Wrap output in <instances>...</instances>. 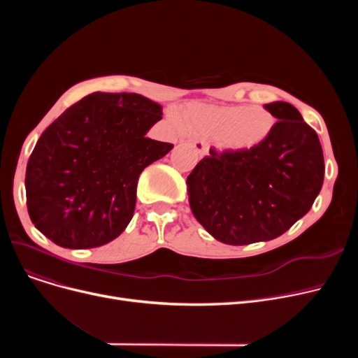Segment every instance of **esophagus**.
<instances>
[{
  "label": "esophagus",
  "mask_w": 358,
  "mask_h": 358,
  "mask_svg": "<svg viewBox=\"0 0 358 358\" xmlns=\"http://www.w3.org/2000/svg\"><path fill=\"white\" fill-rule=\"evenodd\" d=\"M192 146L194 148L196 154H197L199 157H204L206 154H208V143H206V142L201 141V139L194 141V142L192 143Z\"/></svg>",
  "instance_id": "esophagus-1"
}]
</instances>
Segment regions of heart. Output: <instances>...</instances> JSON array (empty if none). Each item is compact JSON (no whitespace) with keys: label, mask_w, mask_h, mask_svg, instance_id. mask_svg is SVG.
Instances as JSON below:
<instances>
[{"label":"heart","mask_w":358,"mask_h":358,"mask_svg":"<svg viewBox=\"0 0 358 358\" xmlns=\"http://www.w3.org/2000/svg\"><path fill=\"white\" fill-rule=\"evenodd\" d=\"M184 130L215 138L219 148L234 154H250L264 145L277 119L262 106L192 104L180 111Z\"/></svg>","instance_id":"b5f03b06"}]
</instances>
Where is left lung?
Returning a JSON list of instances; mask_svg holds the SVG:
<instances>
[{
    "instance_id": "8db88e82",
    "label": "left lung",
    "mask_w": 358,
    "mask_h": 358,
    "mask_svg": "<svg viewBox=\"0 0 358 358\" xmlns=\"http://www.w3.org/2000/svg\"><path fill=\"white\" fill-rule=\"evenodd\" d=\"M264 107L278 119L264 145L250 154L210 148L187 177L193 215L229 245L283 235L322 189L325 165L316 131L289 103Z\"/></svg>"
}]
</instances>
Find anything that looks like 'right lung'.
Returning a JSON list of instances; mask_svg holds the SVG:
<instances>
[{"label": "right lung", "instance_id": "right-lung-1", "mask_svg": "<svg viewBox=\"0 0 358 358\" xmlns=\"http://www.w3.org/2000/svg\"><path fill=\"white\" fill-rule=\"evenodd\" d=\"M161 119L162 107L135 92H92L68 107L27 162L34 227L72 250L116 239L134 217L141 173L174 146L145 136Z\"/></svg>", "mask_w": 358, "mask_h": 358}]
</instances>
